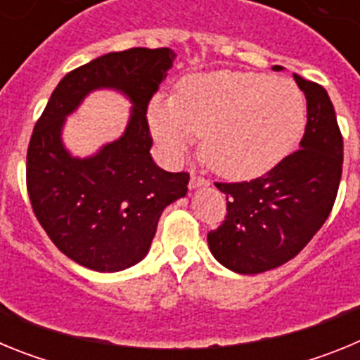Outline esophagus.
<instances>
[{
  "label": "esophagus",
  "mask_w": 360,
  "mask_h": 360,
  "mask_svg": "<svg viewBox=\"0 0 360 360\" xmlns=\"http://www.w3.org/2000/svg\"><path fill=\"white\" fill-rule=\"evenodd\" d=\"M209 186V182L205 178L198 176V174H191V180H189V187L191 189H198V187H205Z\"/></svg>",
  "instance_id": "34e87169"
}]
</instances>
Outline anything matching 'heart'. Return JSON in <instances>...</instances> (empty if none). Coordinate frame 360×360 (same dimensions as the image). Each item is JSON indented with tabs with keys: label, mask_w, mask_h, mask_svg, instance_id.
Wrapping results in <instances>:
<instances>
[{
	"label": "heart",
	"mask_w": 360,
	"mask_h": 360,
	"mask_svg": "<svg viewBox=\"0 0 360 360\" xmlns=\"http://www.w3.org/2000/svg\"><path fill=\"white\" fill-rule=\"evenodd\" d=\"M149 126L171 160L202 133L203 160L214 173L252 180L281 164L303 139L307 103L287 79L219 70L186 77L174 97L157 95Z\"/></svg>",
	"instance_id": "obj_1"
}]
</instances>
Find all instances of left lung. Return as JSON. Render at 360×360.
Segmentation results:
<instances>
[{
    "label": "left lung",
    "instance_id": "1",
    "mask_svg": "<svg viewBox=\"0 0 360 360\" xmlns=\"http://www.w3.org/2000/svg\"><path fill=\"white\" fill-rule=\"evenodd\" d=\"M307 97L299 149L250 182L216 184L227 216L207 234L212 256L238 274H259L290 262L323 227L342 174V135L323 86L294 73Z\"/></svg>",
    "mask_w": 360,
    "mask_h": 360
}]
</instances>
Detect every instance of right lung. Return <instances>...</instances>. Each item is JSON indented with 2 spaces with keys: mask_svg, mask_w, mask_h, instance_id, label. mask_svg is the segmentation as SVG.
<instances>
[{
  "mask_svg": "<svg viewBox=\"0 0 360 360\" xmlns=\"http://www.w3.org/2000/svg\"><path fill=\"white\" fill-rule=\"evenodd\" d=\"M171 49L110 52L66 73L37 120L27 153L34 214L57 249L86 269L119 272L149 252L158 218L187 195V173L153 160L146 111L173 66ZM95 89H115L134 104L122 136L91 158L62 144L65 117Z\"/></svg>",
  "mask_w": 360,
  "mask_h": 360,
  "instance_id": "right-lung-1",
  "label": "right lung"
}]
</instances>
